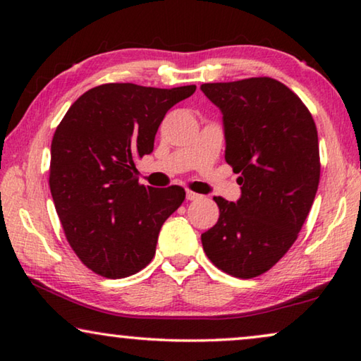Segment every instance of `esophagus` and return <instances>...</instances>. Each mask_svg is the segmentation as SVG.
<instances>
[{"label": "esophagus", "mask_w": 361, "mask_h": 361, "mask_svg": "<svg viewBox=\"0 0 361 361\" xmlns=\"http://www.w3.org/2000/svg\"><path fill=\"white\" fill-rule=\"evenodd\" d=\"M200 197H202V195H200V194L191 191V189H186V199H188V200H197V199H200Z\"/></svg>", "instance_id": "34e87169"}]
</instances>
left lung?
Returning <instances> with one entry per match:
<instances>
[{"label":"left lung","instance_id":"1","mask_svg":"<svg viewBox=\"0 0 361 361\" xmlns=\"http://www.w3.org/2000/svg\"><path fill=\"white\" fill-rule=\"evenodd\" d=\"M221 109L226 162L242 195L213 197L218 223L202 234L209 259L232 277L267 272L298 239L320 181L319 135L302 100L261 76L200 85Z\"/></svg>","mask_w":361,"mask_h":361}]
</instances>
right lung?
<instances>
[{"label": "right lung", "instance_id": "add662e5", "mask_svg": "<svg viewBox=\"0 0 361 361\" xmlns=\"http://www.w3.org/2000/svg\"><path fill=\"white\" fill-rule=\"evenodd\" d=\"M195 92L109 82L73 103L54 133L49 186L73 252L106 279H124L154 258L162 224L186 197L181 186L138 183L164 116Z\"/></svg>", "mask_w": 361, "mask_h": 361}]
</instances>
